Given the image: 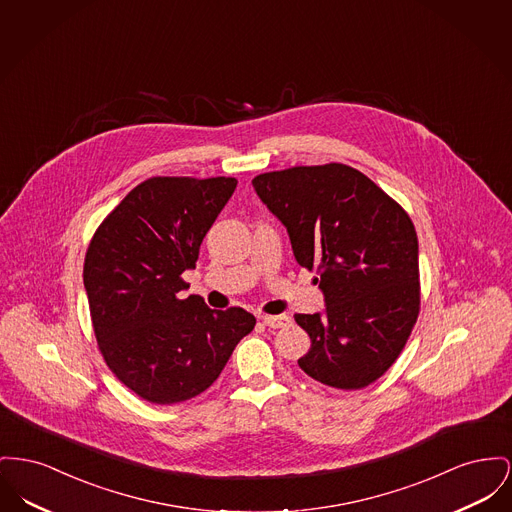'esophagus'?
Here are the masks:
<instances>
[{
  "label": "esophagus",
  "instance_id": "34e87169",
  "mask_svg": "<svg viewBox=\"0 0 512 512\" xmlns=\"http://www.w3.org/2000/svg\"><path fill=\"white\" fill-rule=\"evenodd\" d=\"M261 321L269 329H284V327L292 325V319L288 315H265V317H261Z\"/></svg>",
  "mask_w": 512,
  "mask_h": 512
}]
</instances>
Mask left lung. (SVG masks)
Here are the masks:
<instances>
[{"label":"left lung","mask_w":512,"mask_h":512,"mask_svg":"<svg viewBox=\"0 0 512 512\" xmlns=\"http://www.w3.org/2000/svg\"><path fill=\"white\" fill-rule=\"evenodd\" d=\"M251 183L325 296L323 311L294 315L311 338L301 369L342 391L371 385L396 361L420 313L410 216L346 164L298 166Z\"/></svg>","instance_id":"obj_1"}]
</instances>
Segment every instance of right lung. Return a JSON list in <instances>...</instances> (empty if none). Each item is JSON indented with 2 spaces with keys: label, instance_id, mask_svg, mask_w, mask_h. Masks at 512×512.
Here are the masks:
<instances>
[{
  "label": "right lung",
  "instance_id": "add662e5",
  "mask_svg": "<svg viewBox=\"0 0 512 512\" xmlns=\"http://www.w3.org/2000/svg\"><path fill=\"white\" fill-rule=\"evenodd\" d=\"M234 178H151L131 189L92 238L83 282L98 348L121 383L152 404L207 391L255 317L180 300L181 274L232 197Z\"/></svg>",
  "mask_w": 512,
  "mask_h": 512
}]
</instances>
